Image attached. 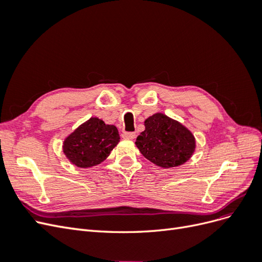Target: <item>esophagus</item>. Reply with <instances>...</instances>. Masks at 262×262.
I'll return each mask as SVG.
<instances>
[{
  "instance_id": "esophagus-1",
  "label": "esophagus",
  "mask_w": 262,
  "mask_h": 262,
  "mask_svg": "<svg viewBox=\"0 0 262 262\" xmlns=\"http://www.w3.org/2000/svg\"><path fill=\"white\" fill-rule=\"evenodd\" d=\"M122 138L133 140V139H136V133H134V132H123L122 133Z\"/></svg>"
}]
</instances>
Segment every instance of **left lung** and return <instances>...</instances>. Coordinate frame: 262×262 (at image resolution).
<instances>
[{"instance_id":"obj_1","label":"left lung","mask_w":262,"mask_h":262,"mask_svg":"<svg viewBox=\"0 0 262 262\" xmlns=\"http://www.w3.org/2000/svg\"><path fill=\"white\" fill-rule=\"evenodd\" d=\"M145 130L136 145L149 162L163 168L185 164L195 148L193 134L186 126L164 114H155L144 121Z\"/></svg>"}]
</instances>
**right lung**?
<instances>
[{
    "label": "right lung",
    "instance_id": "1",
    "mask_svg": "<svg viewBox=\"0 0 262 262\" xmlns=\"http://www.w3.org/2000/svg\"><path fill=\"white\" fill-rule=\"evenodd\" d=\"M119 141L115 125L91 118L64 140L63 152L77 167L89 168L104 162Z\"/></svg>",
    "mask_w": 262,
    "mask_h": 262
}]
</instances>
